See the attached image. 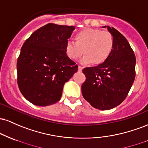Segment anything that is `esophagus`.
<instances>
[{
  "label": "esophagus",
  "instance_id": "obj_1",
  "mask_svg": "<svg viewBox=\"0 0 148 148\" xmlns=\"http://www.w3.org/2000/svg\"><path fill=\"white\" fill-rule=\"evenodd\" d=\"M84 69V67H82V66H79V72H81V71H82V69Z\"/></svg>",
  "mask_w": 148,
  "mask_h": 148
}]
</instances>
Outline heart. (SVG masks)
<instances>
[{
	"instance_id": "obj_1",
	"label": "heart",
	"mask_w": 148,
	"mask_h": 148,
	"mask_svg": "<svg viewBox=\"0 0 148 148\" xmlns=\"http://www.w3.org/2000/svg\"><path fill=\"white\" fill-rule=\"evenodd\" d=\"M74 42L67 41L65 52L73 60L85 56L82 62H90L94 65L103 63L111 56L114 47L113 35L107 30L96 28H85L78 32L74 36Z\"/></svg>"
}]
</instances>
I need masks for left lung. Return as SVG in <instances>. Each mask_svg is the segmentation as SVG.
<instances>
[{
	"instance_id": "obj_1",
	"label": "left lung",
	"mask_w": 148,
	"mask_h": 148,
	"mask_svg": "<svg viewBox=\"0 0 148 148\" xmlns=\"http://www.w3.org/2000/svg\"><path fill=\"white\" fill-rule=\"evenodd\" d=\"M107 29L114 38L113 51L103 63L83 69L86 81L81 86L84 99L92 107L103 111L123 102L136 76V56L130 43L114 28L107 26Z\"/></svg>"
}]
</instances>
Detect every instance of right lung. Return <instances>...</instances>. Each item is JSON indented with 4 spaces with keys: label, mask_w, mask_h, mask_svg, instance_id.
<instances>
[{
    "label": "right lung",
    "mask_w": 148,
    "mask_h": 148,
    "mask_svg": "<svg viewBox=\"0 0 148 148\" xmlns=\"http://www.w3.org/2000/svg\"><path fill=\"white\" fill-rule=\"evenodd\" d=\"M75 27L48 23L25 40L18 58L17 84L23 97L46 106L60 99L64 84L78 70L65 52Z\"/></svg>",
    "instance_id": "obj_1"
}]
</instances>
